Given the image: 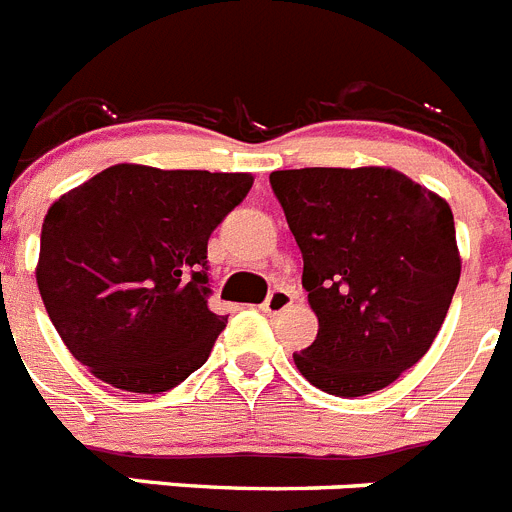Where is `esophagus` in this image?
Returning <instances> with one entry per match:
<instances>
[{"mask_svg":"<svg viewBox=\"0 0 512 512\" xmlns=\"http://www.w3.org/2000/svg\"><path fill=\"white\" fill-rule=\"evenodd\" d=\"M291 304H293L291 293L283 291V288H278V291H273L268 299H265L262 309L268 311V314H281V311H286Z\"/></svg>","mask_w":512,"mask_h":512,"instance_id":"34e87169","label":"esophagus"}]
</instances>
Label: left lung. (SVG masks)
<instances>
[{"label": "left lung", "mask_w": 512, "mask_h": 512, "mask_svg": "<svg viewBox=\"0 0 512 512\" xmlns=\"http://www.w3.org/2000/svg\"><path fill=\"white\" fill-rule=\"evenodd\" d=\"M304 255L317 340L293 363L335 397L397 381L428 353L459 286L446 198L391 167H304L270 175Z\"/></svg>", "instance_id": "8db88e82"}]
</instances>
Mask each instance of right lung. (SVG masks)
<instances>
[{"instance_id":"right-lung-1","label":"right lung","mask_w":512,"mask_h":512,"mask_svg":"<svg viewBox=\"0 0 512 512\" xmlns=\"http://www.w3.org/2000/svg\"><path fill=\"white\" fill-rule=\"evenodd\" d=\"M250 172L113 164L51 203L35 281L69 353L123 391L159 394L206 363L208 237Z\"/></svg>"}]
</instances>
